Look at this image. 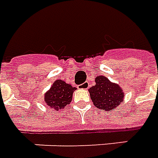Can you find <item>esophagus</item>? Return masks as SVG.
I'll list each match as a JSON object with an SVG mask.
<instances>
[{
	"label": "esophagus",
	"mask_w": 158,
	"mask_h": 158,
	"mask_svg": "<svg viewBox=\"0 0 158 158\" xmlns=\"http://www.w3.org/2000/svg\"><path fill=\"white\" fill-rule=\"evenodd\" d=\"M78 88H83V89H87V88H89V84H88V82H84V83H82V84L79 85V86H78Z\"/></svg>",
	"instance_id": "1"
}]
</instances>
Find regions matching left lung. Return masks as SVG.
I'll use <instances>...</instances> for the list:
<instances>
[{
    "mask_svg": "<svg viewBox=\"0 0 158 158\" xmlns=\"http://www.w3.org/2000/svg\"><path fill=\"white\" fill-rule=\"evenodd\" d=\"M96 84L88 89L94 106L108 111L114 110L123 101L124 94L120 86L113 83L107 77L99 76L95 78Z\"/></svg>",
    "mask_w": 158,
    "mask_h": 158,
    "instance_id": "8db88e82",
    "label": "left lung"
}]
</instances>
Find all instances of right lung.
<instances>
[{
  "label": "right lung",
  "mask_w": 158,
  "mask_h": 158,
  "mask_svg": "<svg viewBox=\"0 0 158 158\" xmlns=\"http://www.w3.org/2000/svg\"><path fill=\"white\" fill-rule=\"evenodd\" d=\"M77 88L65 81L56 80L44 95V102L55 110L64 109L70 105L74 91Z\"/></svg>",
  "instance_id": "add662e5"
}]
</instances>
